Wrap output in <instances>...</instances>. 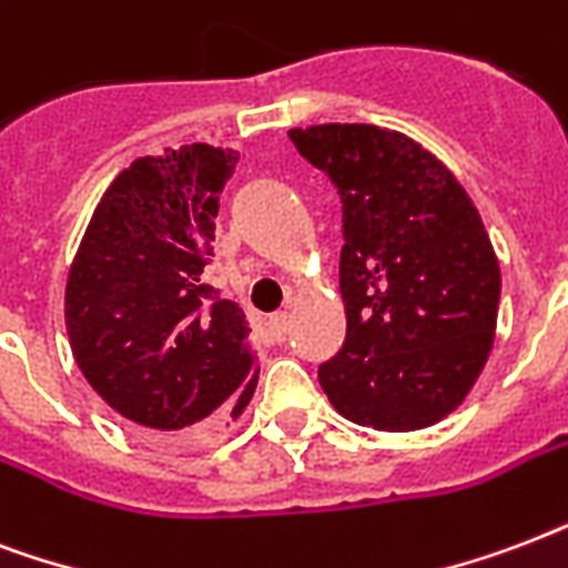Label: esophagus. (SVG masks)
<instances>
[{
    "instance_id": "1",
    "label": "esophagus",
    "mask_w": 568,
    "mask_h": 568,
    "mask_svg": "<svg viewBox=\"0 0 568 568\" xmlns=\"http://www.w3.org/2000/svg\"><path fill=\"white\" fill-rule=\"evenodd\" d=\"M266 332H270L272 341H284V334L290 332V314L284 311V314H272L266 316Z\"/></svg>"
}]
</instances>
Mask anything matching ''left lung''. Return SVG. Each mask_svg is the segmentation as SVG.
<instances>
[{
  "instance_id": "left-lung-1",
  "label": "left lung",
  "mask_w": 568,
  "mask_h": 568,
  "mask_svg": "<svg viewBox=\"0 0 568 568\" xmlns=\"http://www.w3.org/2000/svg\"><path fill=\"white\" fill-rule=\"evenodd\" d=\"M344 204L346 341L320 367L358 426L412 433L463 406L495 344L498 254L477 206L438 156L373 124L290 130Z\"/></svg>"
}]
</instances>
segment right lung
Instances as JSON below:
<instances>
[{
  "label": "right lung",
  "instance_id": "add662e5",
  "mask_svg": "<svg viewBox=\"0 0 568 568\" xmlns=\"http://www.w3.org/2000/svg\"><path fill=\"white\" fill-rule=\"evenodd\" d=\"M240 153L195 142L130 162L94 206L70 263L64 325L88 385L151 442L234 426L257 388L243 307L204 270L219 195Z\"/></svg>",
  "mask_w": 568,
  "mask_h": 568
}]
</instances>
